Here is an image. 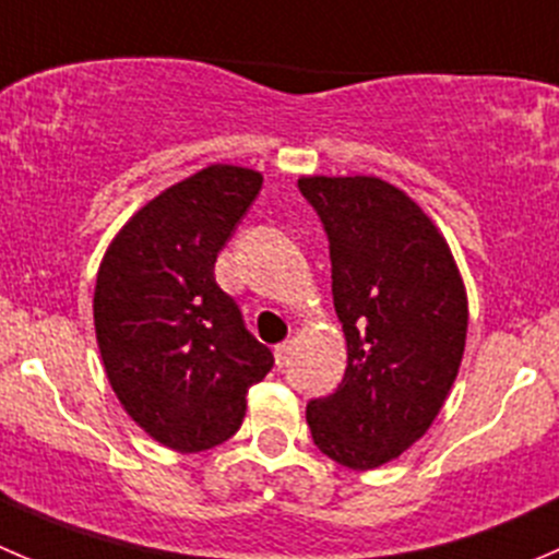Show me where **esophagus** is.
<instances>
[{
    "label": "esophagus",
    "mask_w": 559,
    "mask_h": 559,
    "mask_svg": "<svg viewBox=\"0 0 559 559\" xmlns=\"http://www.w3.org/2000/svg\"><path fill=\"white\" fill-rule=\"evenodd\" d=\"M289 355H292V341H284V344L275 346V362H278V368H284L286 362H289Z\"/></svg>",
    "instance_id": "obj_1"
}]
</instances>
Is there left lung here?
<instances>
[{
    "mask_svg": "<svg viewBox=\"0 0 559 559\" xmlns=\"http://www.w3.org/2000/svg\"><path fill=\"white\" fill-rule=\"evenodd\" d=\"M322 218L333 306L346 338L338 390L306 409L313 445L373 469L440 415L467 344V292L451 246L404 191L379 177H300Z\"/></svg>",
    "mask_w": 559,
    "mask_h": 559,
    "instance_id": "left-lung-1",
    "label": "left lung"
}]
</instances>
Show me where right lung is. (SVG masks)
<instances>
[{
  "label": "right lung",
  "instance_id": "obj_1",
  "mask_svg": "<svg viewBox=\"0 0 559 559\" xmlns=\"http://www.w3.org/2000/svg\"><path fill=\"white\" fill-rule=\"evenodd\" d=\"M262 175L213 164L144 204L97 270L95 335L122 409L155 442L199 453L229 440L273 352L215 284V259Z\"/></svg>",
  "mask_w": 559,
  "mask_h": 559
}]
</instances>
